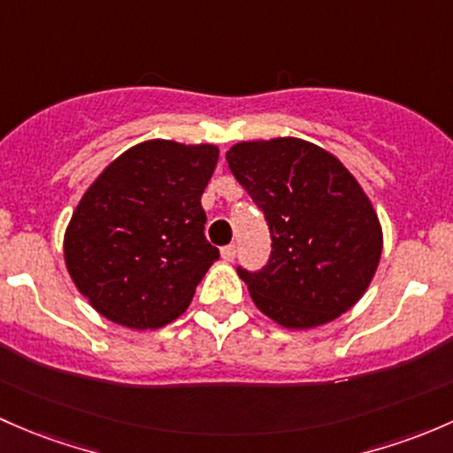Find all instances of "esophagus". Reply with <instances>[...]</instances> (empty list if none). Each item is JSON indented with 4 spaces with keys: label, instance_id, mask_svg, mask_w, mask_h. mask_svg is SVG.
Returning <instances> with one entry per match:
<instances>
[{
    "label": "esophagus",
    "instance_id": "1",
    "mask_svg": "<svg viewBox=\"0 0 453 453\" xmlns=\"http://www.w3.org/2000/svg\"><path fill=\"white\" fill-rule=\"evenodd\" d=\"M222 259H225V261L235 259V246H233V244L225 246V249H222Z\"/></svg>",
    "mask_w": 453,
    "mask_h": 453
}]
</instances>
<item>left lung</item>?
I'll return each instance as SVG.
<instances>
[{
	"label": "left lung",
	"instance_id": "left-lung-1",
	"mask_svg": "<svg viewBox=\"0 0 453 453\" xmlns=\"http://www.w3.org/2000/svg\"><path fill=\"white\" fill-rule=\"evenodd\" d=\"M226 161L273 237L261 273L237 270L261 314L303 331L351 310L384 249L380 218L356 176L329 150L298 137L240 142Z\"/></svg>",
	"mask_w": 453,
	"mask_h": 453
}]
</instances>
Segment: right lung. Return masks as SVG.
<instances>
[{"label": "right lung", "instance_id": "right-lung-1", "mask_svg": "<svg viewBox=\"0 0 453 453\" xmlns=\"http://www.w3.org/2000/svg\"><path fill=\"white\" fill-rule=\"evenodd\" d=\"M220 148L148 139L97 174L65 228L63 257L88 305L122 327H165L220 257L204 237V188Z\"/></svg>", "mask_w": 453, "mask_h": 453}]
</instances>
